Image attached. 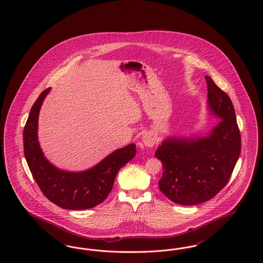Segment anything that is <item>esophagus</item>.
I'll list each match as a JSON object with an SVG mask.
<instances>
[{
    "label": "esophagus",
    "instance_id": "esophagus-1",
    "mask_svg": "<svg viewBox=\"0 0 263 263\" xmlns=\"http://www.w3.org/2000/svg\"><path fill=\"white\" fill-rule=\"evenodd\" d=\"M142 141H143V143H144V145H145L146 147H153V146L157 143L158 140H157V138H156V136H155L153 133L147 132V133H145V134L143 135Z\"/></svg>",
    "mask_w": 263,
    "mask_h": 263
}]
</instances>
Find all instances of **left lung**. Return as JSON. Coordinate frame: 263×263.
Here are the masks:
<instances>
[{
    "label": "left lung",
    "mask_w": 263,
    "mask_h": 263,
    "mask_svg": "<svg viewBox=\"0 0 263 263\" xmlns=\"http://www.w3.org/2000/svg\"><path fill=\"white\" fill-rule=\"evenodd\" d=\"M211 112L222 118L208 137L164 140L155 156L163 163L159 187L170 200L196 205L215 197L230 180L240 154V133L229 96L205 76Z\"/></svg>",
    "instance_id": "1"
}]
</instances>
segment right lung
Masks as SVG:
<instances>
[{"label": "right lung", "mask_w": 263, "mask_h": 263, "mask_svg": "<svg viewBox=\"0 0 263 263\" xmlns=\"http://www.w3.org/2000/svg\"><path fill=\"white\" fill-rule=\"evenodd\" d=\"M50 88L44 89L33 103L24 129L25 160L44 196L68 210L89 209L105 200L112 190L118 171L136 155V145L130 144L107 156L86 172L58 170L43 156L37 141L38 114Z\"/></svg>", "instance_id": "obj_1"}]
</instances>
